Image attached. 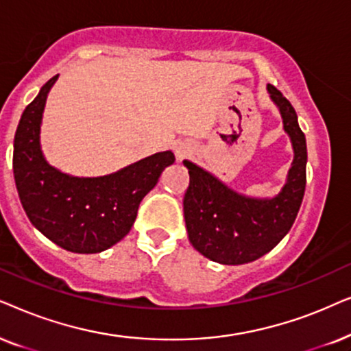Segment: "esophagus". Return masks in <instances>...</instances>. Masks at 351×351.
<instances>
[{"mask_svg":"<svg viewBox=\"0 0 351 351\" xmlns=\"http://www.w3.org/2000/svg\"><path fill=\"white\" fill-rule=\"evenodd\" d=\"M176 154H178V157H184L186 151H181V149H178V151H176Z\"/></svg>","mask_w":351,"mask_h":351,"instance_id":"34e87169","label":"esophagus"}]
</instances>
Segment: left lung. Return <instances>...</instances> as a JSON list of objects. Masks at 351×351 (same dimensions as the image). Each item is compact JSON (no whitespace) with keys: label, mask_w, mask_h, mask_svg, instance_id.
<instances>
[{"label":"left lung","mask_w":351,"mask_h":351,"mask_svg":"<svg viewBox=\"0 0 351 351\" xmlns=\"http://www.w3.org/2000/svg\"><path fill=\"white\" fill-rule=\"evenodd\" d=\"M268 91L281 110L284 130L295 152L287 183L276 197H244L193 162L184 160L189 171L183 200L189 241L204 256L223 265L249 263L273 250L291 231L305 194V134L289 99L273 85H268Z\"/></svg>","instance_id":"left-lung-1"}]
</instances>
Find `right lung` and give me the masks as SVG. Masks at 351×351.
Segmentation results:
<instances>
[{"label": "right lung", "mask_w": 351, "mask_h": 351, "mask_svg": "<svg viewBox=\"0 0 351 351\" xmlns=\"http://www.w3.org/2000/svg\"><path fill=\"white\" fill-rule=\"evenodd\" d=\"M56 80L58 75L45 83L19 121L14 180L27 217L48 239L75 254H97L128 234L143 197L175 156L171 151L154 154L101 178H77L56 170L40 149L41 115Z\"/></svg>", "instance_id": "obj_1"}]
</instances>
